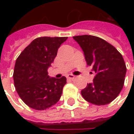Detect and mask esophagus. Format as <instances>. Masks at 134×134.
<instances>
[{"label": "esophagus", "instance_id": "obj_1", "mask_svg": "<svg viewBox=\"0 0 134 134\" xmlns=\"http://www.w3.org/2000/svg\"><path fill=\"white\" fill-rule=\"evenodd\" d=\"M67 78L69 79V80H73L75 78V75H73L72 74H69L67 75Z\"/></svg>", "mask_w": 134, "mask_h": 134}]
</instances>
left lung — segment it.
I'll return each mask as SVG.
<instances>
[{
	"label": "left lung",
	"mask_w": 134,
	"mask_h": 134,
	"mask_svg": "<svg viewBox=\"0 0 134 134\" xmlns=\"http://www.w3.org/2000/svg\"><path fill=\"white\" fill-rule=\"evenodd\" d=\"M83 51L85 59L96 73L93 82L81 90L85 100L98 105L112 102L124 87L126 67L115 47L95 36H73Z\"/></svg>",
	"instance_id": "obj_1"
}]
</instances>
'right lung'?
Returning a JSON list of instances; mask_svg holds the SVG:
<instances>
[{"label": "right lung", "mask_w": 134, "mask_h": 134, "mask_svg": "<svg viewBox=\"0 0 134 134\" xmlns=\"http://www.w3.org/2000/svg\"><path fill=\"white\" fill-rule=\"evenodd\" d=\"M67 37H39L33 40L17 58L13 72L16 90L31 108L42 110L60 99L67 79L51 77L48 69Z\"/></svg>", "instance_id": "right-lung-1"}]
</instances>
